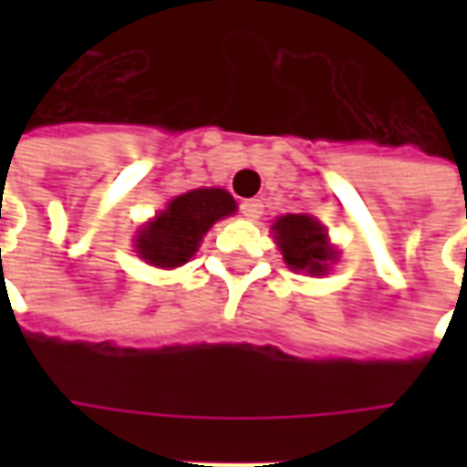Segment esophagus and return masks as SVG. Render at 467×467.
Returning a JSON list of instances; mask_svg holds the SVG:
<instances>
[{
	"label": "esophagus",
	"mask_w": 467,
	"mask_h": 467,
	"mask_svg": "<svg viewBox=\"0 0 467 467\" xmlns=\"http://www.w3.org/2000/svg\"><path fill=\"white\" fill-rule=\"evenodd\" d=\"M240 210H243V214L247 217V220H257V217H263V202H260V200H244V202L240 204Z\"/></svg>",
	"instance_id": "34e87169"
}]
</instances>
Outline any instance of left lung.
Masks as SVG:
<instances>
[{
  "mask_svg": "<svg viewBox=\"0 0 467 467\" xmlns=\"http://www.w3.org/2000/svg\"><path fill=\"white\" fill-rule=\"evenodd\" d=\"M275 237L283 250L285 263L293 270L323 275L335 253L327 247L325 227L307 214H285L275 223Z\"/></svg>",
  "mask_w": 467,
  "mask_h": 467,
  "instance_id": "left-lung-1",
  "label": "left lung"
}]
</instances>
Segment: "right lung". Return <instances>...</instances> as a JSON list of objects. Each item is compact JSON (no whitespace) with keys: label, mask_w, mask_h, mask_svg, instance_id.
I'll return each instance as SVG.
<instances>
[{"label":"right lung","mask_w":467,"mask_h":467,"mask_svg":"<svg viewBox=\"0 0 467 467\" xmlns=\"http://www.w3.org/2000/svg\"><path fill=\"white\" fill-rule=\"evenodd\" d=\"M234 213V200L224 190H192L174 197L137 237V253L157 267L184 265L200 247L204 233L220 217Z\"/></svg>","instance_id":"1"}]
</instances>
